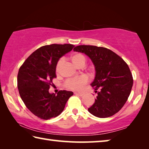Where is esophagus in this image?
Masks as SVG:
<instances>
[{
    "mask_svg": "<svg viewBox=\"0 0 149 149\" xmlns=\"http://www.w3.org/2000/svg\"><path fill=\"white\" fill-rule=\"evenodd\" d=\"M75 95H79L80 97H82V96L84 95V93H77V92H75L74 93Z\"/></svg>",
    "mask_w": 149,
    "mask_h": 149,
    "instance_id": "esophagus-1",
    "label": "esophagus"
}]
</instances>
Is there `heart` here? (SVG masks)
<instances>
[{
	"mask_svg": "<svg viewBox=\"0 0 149 149\" xmlns=\"http://www.w3.org/2000/svg\"><path fill=\"white\" fill-rule=\"evenodd\" d=\"M72 60L74 64L78 66L82 63H85V57L81 54H75L72 57ZM63 62V60L60 59L57 63L56 70L57 72H59L60 66ZM88 81V79L86 76H80L75 78H72L66 80L65 83V87L72 90H81L84 87V85L87 84Z\"/></svg>",
	"mask_w": 149,
	"mask_h": 149,
	"instance_id": "heart-1",
	"label": "heart"
}]
</instances>
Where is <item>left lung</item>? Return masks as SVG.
Wrapping results in <instances>:
<instances>
[{"instance_id":"left-lung-1","label":"left lung","mask_w":149,"mask_h":149,"mask_svg":"<svg viewBox=\"0 0 149 149\" xmlns=\"http://www.w3.org/2000/svg\"><path fill=\"white\" fill-rule=\"evenodd\" d=\"M74 50L86 54L95 66V76L91 85L97 95L88 111L101 118L114 115L125 104L132 91L133 81L129 66L107 48L79 45Z\"/></svg>"}]
</instances>
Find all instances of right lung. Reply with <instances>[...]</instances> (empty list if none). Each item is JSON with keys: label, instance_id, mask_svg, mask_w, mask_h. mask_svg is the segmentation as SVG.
<instances>
[{"label": "right lung", "instance_id": "obj_1", "mask_svg": "<svg viewBox=\"0 0 149 149\" xmlns=\"http://www.w3.org/2000/svg\"><path fill=\"white\" fill-rule=\"evenodd\" d=\"M74 45L52 44L40 47L20 67L17 88L21 99L34 115L43 120L56 117L64 110L73 92L60 91L56 95L49 89L56 77L59 59L71 51Z\"/></svg>", "mask_w": 149, "mask_h": 149}]
</instances>
